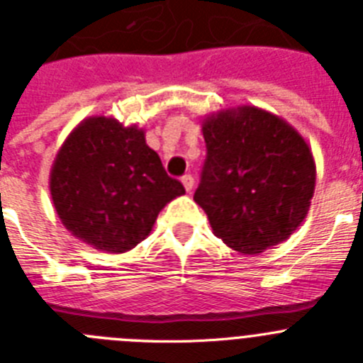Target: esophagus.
Returning a JSON list of instances; mask_svg holds the SVG:
<instances>
[{"label":"esophagus","mask_w":363,"mask_h":363,"mask_svg":"<svg viewBox=\"0 0 363 363\" xmlns=\"http://www.w3.org/2000/svg\"><path fill=\"white\" fill-rule=\"evenodd\" d=\"M194 184L195 181L191 175H184V177H182V186H184L186 191H191V189H194Z\"/></svg>","instance_id":"esophagus-1"}]
</instances>
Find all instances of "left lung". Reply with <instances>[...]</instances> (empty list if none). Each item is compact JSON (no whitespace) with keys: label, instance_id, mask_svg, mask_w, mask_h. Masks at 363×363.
<instances>
[{"label":"left lung","instance_id":"8db88e82","mask_svg":"<svg viewBox=\"0 0 363 363\" xmlns=\"http://www.w3.org/2000/svg\"><path fill=\"white\" fill-rule=\"evenodd\" d=\"M204 168L194 201L231 250L259 255L302 224L315 194L311 148L287 121L237 106L202 121Z\"/></svg>","mask_w":363,"mask_h":363}]
</instances>
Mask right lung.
<instances>
[{"label":"right lung","mask_w":363,"mask_h":363,"mask_svg":"<svg viewBox=\"0 0 363 363\" xmlns=\"http://www.w3.org/2000/svg\"><path fill=\"white\" fill-rule=\"evenodd\" d=\"M50 195L74 237L99 251L125 253L148 237L159 211L184 195V186L168 177L145 130L92 116L55 155Z\"/></svg>","instance_id":"1"}]
</instances>
